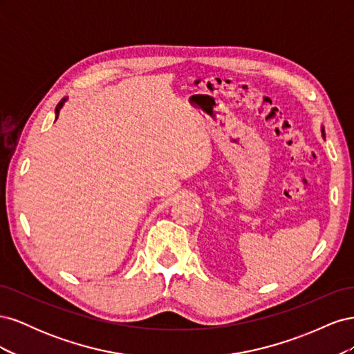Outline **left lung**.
<instances>
[{
  "mask_svg": "<svg viewBox=\"0 0 354 354\" xmlns=\"http://www.w3.org/2000/svg\"><path fill=\"white\" fill-rule=\"evenodd\" d=\"M322 136H325V131H324V128H322Z\"/></svg>",
  "mask_w": 354,
  "mask_h": 354,
  "instance_id": "8db88e82",
  "label": "left lung"
}]
</instances>
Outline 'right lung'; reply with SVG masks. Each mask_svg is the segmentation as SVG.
<instances>
[{
    "label": "right lung",
    "instance_id": "add662e5",
    "mask_svg": "<svg viewBox=\"0 0 354 354\" xmlns=\"http://www.w3.org/2000/svg\"><path fill=\"white\" fill-rule=\"evenodd\" d=\"M65 102H66V99H62L60 100V103L56 106V120H57V116H59V112H60V109H62V106L65 104Z\"/></svg>",
    "mask_w": 354,
    "mask_h": 354
}]
</instances>
